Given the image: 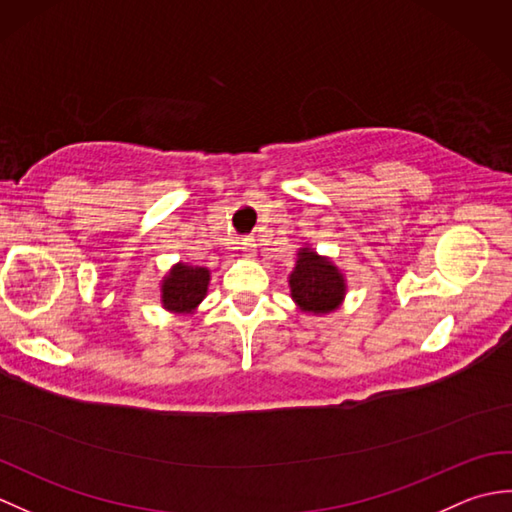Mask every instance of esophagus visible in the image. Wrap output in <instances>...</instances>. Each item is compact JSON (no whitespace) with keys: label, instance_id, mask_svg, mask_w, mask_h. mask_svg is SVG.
Instances as JSON below:
<instances>
[{"label":"esophagus","instance_id":"34e87169","mask_svg":"<svg viewBox=\"0 0 512 512\" xmlns=\"http://www.w3.org/2000/svg\"><path fill=\"white\" fill-rule=\"evenodd\" d=\"M242 253H244L246 257H255L257 244H255L253 237H244V239H242Z\"/></svg>","mask_w":512,"mask_h":512}]
</instances>
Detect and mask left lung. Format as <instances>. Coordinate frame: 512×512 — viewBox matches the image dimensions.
I'll return each mask as SVG.
<instances>
[{"label": "left lung", "instance_id": "8db88e82", "mask_svg": "<svg viewBox=\"0 0 512 512\" xmlns=\"http://www.w3.org/2000/svg\"><path fill=\"white\" fill-rule=\"evenodd\" d=\"M290 297L301 312L328 314L345 299V277L328 257L317 255L308 246L299 248L297 264L290 273Z\"/></svg>", "mask_w": 512, "mask_h": 512}]
</instances>
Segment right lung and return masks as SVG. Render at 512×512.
I'll return each instance as SVG.
<instances>
[{
  "label": "right lung",
  "instance_id": "right-lung-1",
  "mask_svg": "<svg viewBox=\"0 0 512 512\" xmlns=\"http://www.w3.org/2000/svg\"><path fill=\"white\" fill-rule=\"evenodd\" d=\"M211 281V270L204 266L176 264L162 279L160 301L162 308L173 314H193L206 297Z\"/></svg>",
  "mask_w": 512,
  "mask_h": 512
}]
</instances>
